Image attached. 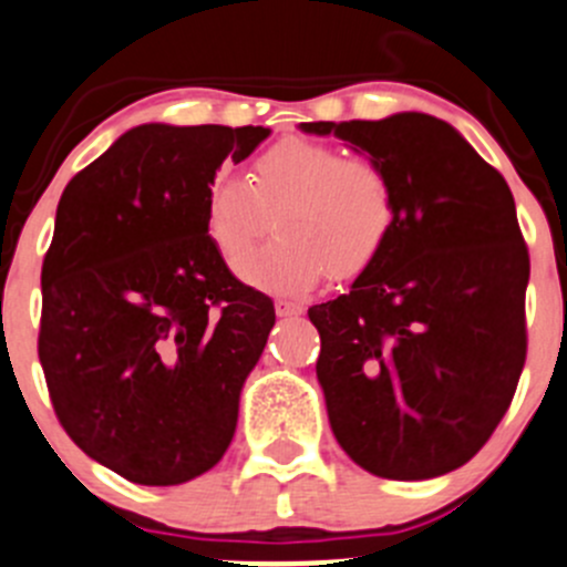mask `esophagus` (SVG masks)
Here are the masks:
<instances>
[{
	"label": "esophagus",
	"mask_w": 567,
	"mask_h": 567,
	"mask_svg": "<svg viewBox=\"0 0 567 567\" xmlns=\"http://www.w3.org/2000/svg\"><path fill=\"white\" fill-rule=\"evenodd\" d=\"M274 307H277L279 318H296V316H301V312H305V307H301L299 301H282V299H279Z\"/></svg>",
	"instance_id": "esophagus-1"
}]
</instances>
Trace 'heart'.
<instances>
[{
  "mask_svg": "<svg viewBox=\"0 0 567 567\" xmlns=\"http://www.w3.org/2000/svg\"><path fill=\"white\" fill-rule=\"evenodd\" d=\"M393 179L365 155L318 141H282L238 179L218 174L205 194V233L229 268L251 255L268 218L277 240L244 266V279L268 293H307L327 271H365L395 229Z\"/></svg>",
  "mask_w": 567,
  "mask_h": 567,
  "instance_id": "obj_1",
  "label": "heart"
}]
</instances>
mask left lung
Wrapping results in <instances>:
<instances>
[{
  "label": "left lung",
  "instance_id": "1",
  "mask_svg": "<svg viewBox=\"0 0 567 567\" xmlns=\"http://www.w3.org/2000/svg\"><path fill=\"white\" fill-rule=\"evenodd\" d=\"M388 168L395 229L349 293L310 307L316 373L340 449L382 480L468 463L526 362L529 251L502 174L446 121H312Z\"/></svg>",
  "mask_w": 567,
  "mask_h": 567
}]
</instances>
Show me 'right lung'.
Instances as JSON below:
<instances>
[{
  "instance_id": "1",
  "label": "right lung",
  "mask_w": 567,
  "mask_h": 567,
  "mask_svg": "<svg viewBox=\"0 0 567 567\" xmlns=\"http://www.w3.org/2000/svg\"><path fill=\"white\" fill-rule=\"evenodd\" d=\"M268 132L141 124L60 196L38 357L60 426L135 485L196 480L233 443L277 316L213 249L205 194Z\"/></svg>"
}]
</instances>
